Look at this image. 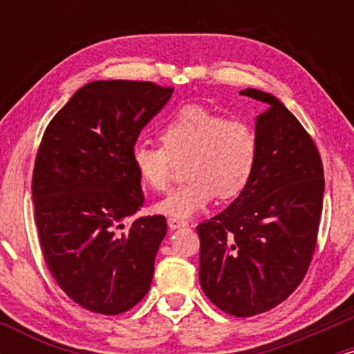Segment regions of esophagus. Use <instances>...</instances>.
<instances>
[{"label":"esophagus","instance_id":"esophagus-1","mask_svg":"<svg viewBox=\"0 0 354 354\" xmlns=\"http://www.w3.org/2000/svg\"><path fill=\"white\" fill-rule=\"evenodd\" d=\"M188 223L185 221V219H180V218H168V226L171 230H178V228H183V226H186Z\"/></svg>","mask_w":354,"mask_h":354}]
</instances>
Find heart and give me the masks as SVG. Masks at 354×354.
<instances>
[{"instance_id":"1","label":"heart","mask_w":354,"mask_h":354,"mask_svg":"<svg viewBox=\"0 0 354 354\" xmlns=\"http://www.w3.org/2000/svg\"><path fill=\"white\" fill-rule=\"evenodd\" d=\"M158 136L161 146H133L131 163L145 188L165 191L173 165L185 160L181 173L186 180L154 206L166 216L188 218L206 208L216 194L221 200L238 196L254 171L258 135L241 116H223L188 104L165 121Z\"/></svg>"}]
</instances>
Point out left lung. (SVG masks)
<instances>
[{
  "label": "left lung",
  "mask_w": 354,
  "mask_h": 354,
  "mask_svg": "<svg viewBox=\"0 0 354 354\" xmlns=\"http://www.w3.org/2000/svg\"><path fill=\"white\" fill-rule=\"evenodd\" d=\"M241 95L270 106L256 120L254 171L236 200L196 231L203 291L221 311L248 318L273 310L303 281L324 173L315 141L281 101L253 88Z\"/></svg>",
  "instance_id": "left-lung-1"
}]
</instances>
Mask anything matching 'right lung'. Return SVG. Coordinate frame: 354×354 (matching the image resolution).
<instances>
[{
  "label": "right lung",
  "instance_id": "obj_1",
  "mask_svg": "<svg viewBox=\"0 0 354 354\" xmlns=\"http://www.w3.org/2000/svg\"><path fill=\"white\" fill-rule=\"evenodd\" d=\"M171 95L151 81H93L44 129L31 183L39 245L58 286L88 311L120 315L149 291L166 218L124 225L145 201L131 149Z\"/></svg>",
  "mask_w": 354,
  "mask_h": 354
}]
</instances>
